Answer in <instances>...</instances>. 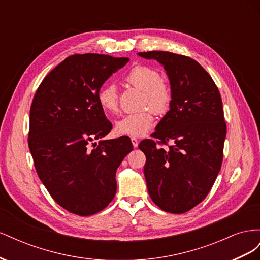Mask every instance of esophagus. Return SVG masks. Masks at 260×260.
I'll return each instance as SVG.
<instances>
[{"label":"esophagus","instance_id":"1","mask_svg":"<svg viewBox=\"0 0 260 260\" xmlns=\"http://www.w3.org/2000/svg\"><path fill=\"white\" fill-rule=\"evenodd\" d=\"M131 142H132L133 147H138V145H139V140H138L137 138L132 137V138H131Z\"/></svg>","mask_w":260,"mask_h":260}]
</instances>
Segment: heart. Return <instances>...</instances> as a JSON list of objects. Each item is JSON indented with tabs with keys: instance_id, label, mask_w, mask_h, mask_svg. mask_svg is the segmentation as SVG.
I'll return each instance as SVG.
<instances>
[{
	"instance_id": "1",
	"label": "heart",
	"mask_w": 260,
	"mask_h": 260,
	"mask_svg": "<svg viewBox=\"0 0 260 260\" xmlns=\"http://www.w3.org/2000/svg\"><path fill=\"white\" fill-rule=\"evenodd\" d=\"M131 85L143 92L142 106L149 107L155 114H165L171 104L172 92L168 83L161 80L158 70L149 66H136L125 76ZM101 107L106 113H116L118 111V93L114 84L102 86L98 94ZM154 115L149 109L124 115L115 124L117 135L128 137H143L152 128Z\"/></svg>"
}]
</instances>
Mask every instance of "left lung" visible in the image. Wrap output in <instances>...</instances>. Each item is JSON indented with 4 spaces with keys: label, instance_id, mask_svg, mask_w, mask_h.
Wrapping results in <instances>:
<instances>
[{
    "label": "left lung",
    "instance_id": "obj_1",
    "mask_svg": "<svg viewBox=\"0 0 260 260\" xmlns=\"http://www.w3.org/2000/svg\"><path fill=\"white\" fill-rule=\"evenodd\" d=\"M138 55L164 66L172 92L169 111L152 136L174 145L164 149L153 140L139 144L146 156L148 194L162 210L183 214L206 198L221 168L226 135L222 100L196 60L164 51Z\"/></svg>",
    "mask_w": 260,
    "mask_h": 260
}]
</instances>
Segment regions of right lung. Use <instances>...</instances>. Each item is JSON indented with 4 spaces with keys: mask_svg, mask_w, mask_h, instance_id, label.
I'll list each match as a JSON object with an SVG mask.
<instances>
[{
    "mask_svg": "<svg viewBox=\"0 0 260 260\" xmlns=\"http://www.w3.org/2000/svg\"><path fill=\"white\" fill-rule=\"evenodd\" d=\"M128 57L77 54L39 86L30 108L28 144L37 174L59 206L91 216L113 201L116 170L132 151L128 138L102 140L112 130L98 94ZM99 139V144L90 142Z\"/></svg>",
    "mask_w": 260,
    "mask_h": 260,
    "instance_id": "obj_1",
    "label": "right lung"
}]
</instances>
